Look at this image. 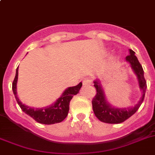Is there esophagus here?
<instances>
[{
    "instance_id": "34e87169",
    "label": "esophagus",
    "mask_w": 155,
    "mask_h": 155,
    "mask_svg": "<svg viewBox=\"0 0 155 155\" xmlns=\"http://www.w3.org/2000/svg\"><path fill=\"white\" fill-rule=\"evenodd\" d=\"M92 82H93V79L91 77H86L83 80V85H90Z\"/></svg>"
}]
</instances>
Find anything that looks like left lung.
<instances>
[{
  "label": "left lung",
  "mask_w": 155,
  "mask_h": 155,
  "mask_svg": "<svg viewBox=\"0 0 155 155\" xmlns=\"http://www.w3.org/2000/svg\"><path fill=\"white\" fill-rule=\"evenodd\" d=\"M134 53L133 50L130 49V55L126 57V60L130 62L131 68L137 76L139 86L143 93L141 99L138 104L131 108H114L111 107L110 104H108V102L106 100L105 95L98 81H94V86L96 88L97 94L92 100V105L95 116L101 122L107 124H120L124 122L138 110L139 107L143 103L147 89V82L143 76V68Z\"/></svg>",
  "instance_id": "left-lung-1"
}]
</instances>
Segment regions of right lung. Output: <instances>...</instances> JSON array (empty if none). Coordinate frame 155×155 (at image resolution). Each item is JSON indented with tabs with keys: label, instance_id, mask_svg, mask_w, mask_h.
I'll return each mask as SVG.
<instances>
[{
	"label": "right lung",
	"instance_id": "add662e5",
	"mask_svg": "<svg viewBox=\"0 0 155 155\" xmlns=\"http://www.w3.org/2000/svg\"><path fill=\"white\" fill-rule=\"evenodd\" d=\"M18 75V67L17 68L16 75L12 83V90L18 105L20 106L23 112L25 113L31 117H32L35 121L43 124H54L57 123H60L65 119L67 117L69 110V103L73 96L79 93L83 83H79L77 86L69 87L62 93L60 98H58L55 104L50 107H45L41 109H35L22 104L17 96L16 85Z\"/></svg>",
	"mask_w": 155,
	"mask_h": 155
}]
</instances>
